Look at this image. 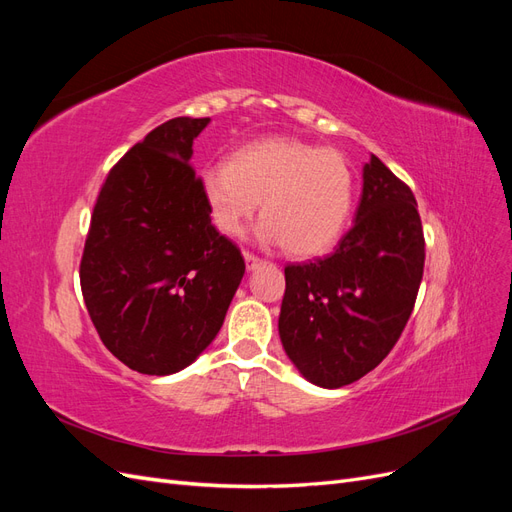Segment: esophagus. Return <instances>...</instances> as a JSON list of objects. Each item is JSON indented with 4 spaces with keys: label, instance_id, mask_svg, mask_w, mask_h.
Returning <instances> with one entry per match:
<instances>
[{
    "label": "esophagus",
    "instance_id": "34e87169",
    "mask_svg": "<svg viewBox=\"0 0 512 512\" xmlns=\"http://www.w3.org/2000/svg\"><path fill=\"white\" fill-rule=\"evenodd\" d=\"M243 258H245V265H247V271H254L262 265V258L252 254V252H243Z\"/></svg>",
    "mask_w": 512,
    "mask_h": 512
}]
</instances>
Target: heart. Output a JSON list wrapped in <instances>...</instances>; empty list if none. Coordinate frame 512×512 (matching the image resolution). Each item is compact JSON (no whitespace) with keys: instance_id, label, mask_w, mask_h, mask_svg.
Segmentation results:
<instances>
[{"instance_id":"heart-1","label":"heart","mask_w":512,"mask_h":512,"mask_svg":"<svg viewBox=\"0 0 512 512\" xmlns=\"http://www.w3.org/2000/svg\"><path fill=\"white\" fill-rule=\"evenodd\" d=\"M211 220L239 237L260 207L258 235L292 256H318L342 237L354 203V173L335 149L299 138H265L200 175Z\"/></svg>"}]
</instances>
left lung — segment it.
<instances>
[{"mask_svg":"<svg viewBox=\"0 0 512 512\" xmlns=\"http://www.w3.org/2000/svg\"><path fill=\"white\" fill-rule=\"evenodd\" d=\"M423 267L416 198L371 156L356 220L335 252L284 269L280 337L303 378L339 389L378 367L406 329Z\"/></svg>","mask_w":512,"mask_h":512,"instance_id":"obj_1","label":"left lung"}]
</instances>
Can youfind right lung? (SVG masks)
<instances>
[{
	"label": "right lung",
	"instance_id": "right-lung-1",
	"mask_svg": "<svg viewBox=\"0 0 512 512\" xmlns=\"http://www.w3.org/2000/svg\"><path fill=\"white\" fill-rule=\"evenodd\" d=\"M209 117L151 130L102 183L81 258V290L102 344L134 371L188 367L222 329L245 273L190 164Z\"/></svg>",
	"mask_w": 512,
	"mask_h": 512
}]
</instances>
